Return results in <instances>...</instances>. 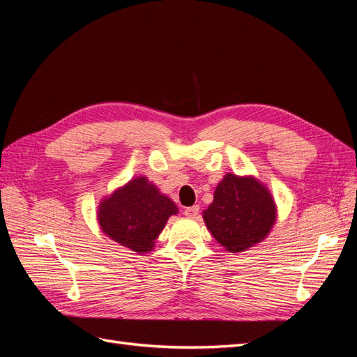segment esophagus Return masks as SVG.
Segmentation results:
<instances>
[{
  "instance_id": "esophagus-1",
  "label": "esophagus",
  "mask_w": 357,
  "mask_h": 357,
  "mask_svg": "<svg viewBox=\"0 0 357 357\" xmlns=\"http://www.w3.org/2000/svg\"><path fill=\"white\" fill-rule=\"evenodd\" d=\"M198 214H199V207H198V205H193V207L185 208V215H188V218L195 219V218H198Z\"/></svg>"
}]
</instances>
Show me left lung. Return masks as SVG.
<instances>
[{"mask_svg": "<svg viewBox=\"0 0 357 357\" xmlns=\"http://www.w3.org/2000/svg\"><path fill=\"white\" fill-rule=\"evenodd\" d=\"M207 229L226 252L241 253L262 243L277 222V205L269 189L253 176L228 172L202 211Z\"/></svg>", "mask_w": 357, "mask_h": 357, "instance_id": "left-lung-1", "label": "left lung"}]
</instances>
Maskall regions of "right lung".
<instances>
[{"mask_svg":"<svg viewBox=\"0 0 357 357\" xmlns=\"http://www.w3.org/2000/svg\"><path fill=\"white\" fill-rule=\"evenodd\" d=\"M178 213L174 201L138 176L101 199L96 218L110 240L138 255L153 250L156 238L171 215Z\"/></svg>","mask_w":357,"mask_h":357,"instance_id":"1","label":"right lung"}]
</instances>
